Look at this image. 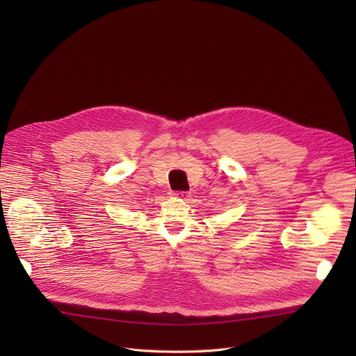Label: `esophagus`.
Listing matches in <instances>:
<instances>
[{
    "label": "esophagus",
    "mask_w": 356,
    "mask_h": 356,
    "mask_svg": "<svg viewBox=\"0 0 356 356\" xmlns=\"http://www.w3.org/2000/svg\"><path fill=\"white\" fill-rule=\"evenodd\" d=\"M189 192H176L175 193V196H177V197H181V199H188L189 197Z\"/></svg>",
    "instance_id": "esophagus-1"
}]
</instances>
